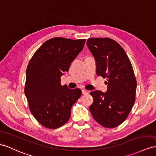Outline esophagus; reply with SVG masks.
Masks as SVG:
<instances>
[{"label":"esophagus","mask_w":156,"mask_h":156,"mask_svg":"<svg viewBox=\"0 0 156 156\" xmlns=\"http://www.w3.org/2000/svg\"><path fill=\"white\" fill-rule=\"evenodd\" d=\"M82 93H83V94H85H85H87L88 93V92L86 89H83L82 90Z\"/></svg>","instance_id":"esophagus-1"}]
</instances>
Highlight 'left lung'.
<instances>
[{
	"mask_svg": "<svg viewBox=\"0 0 156 156\" xmlns=\"http://www.w3.org/2000/svg\"><path fill=\"white\" fill-rule=\"evenodd\" d=\"M94 57L96 74L106 78L107 92H90L93 103L89 109L96 122L114 128L127 119L135 102L136 80L131 63L123 48L109 38H91L87 41Z\"/></svg>",
	"mask_w": 156,
	"mask_h": 156,
	"instance_id": "1",
	"label": "left lung"
}]
</instances>
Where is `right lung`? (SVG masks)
Masks as SVG:
<instances>
[{
	"instance_id": "add662e5",
	"label": "right lung",
	"mask_w": 156,
	"mask_h": 156,
	"mask_svg": "<svg viewBox=\"0 0 156 156\" xmlns=\"http://www.w3.org/2000/svg\"><path fill=\"white\" fill-rule=\"evenodd\" d=\"M85 39L55 37L33 54L26 70L24 92L32 115L39 123L54 129L68 121L71 109L81 96L79 88L62 86L60 77L81 52Z\"/></svg>"
}]
</instances>
